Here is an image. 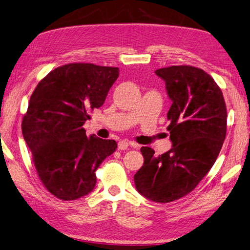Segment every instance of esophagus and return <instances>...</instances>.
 Wrapping results in <instances>:
<instances>
[{"instance_id": "1", "label": "esophagus", "mask_w": 250, "mask_h": 250, "mask_svg": "<svg viewBox=\"0 0 250 250\" xmlns=\"http://www.w3.org/2000/svg\"><path fill=\"white\" fill-rule=\"evenodd\" d=\"M129 146H131L133 148H137L138 145L132 143V142H127V141H120L118 143V149L119 150H125V149H127V147H129Z\"/></svg>"}]
</instances>
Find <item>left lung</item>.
I'll return each mask as SVG.
<instances>
[{"mask_svg":"<svg viewBox=\"0 0 250 250\" xmlns=\"http://www.w3.org/2000/svg\"><path fill=\"white\" fill-rule=\"evenodd\" d=\"M155 74L172 102L167 113L172 147L159 156L142 147L144 165L134 182L147 199L166 204L190 193L215 163L227 131V108L215 81L199 68L171 66Z\"/></svg>","mask_w":250,"mask_h":250,"instance_id":"1","label":"left lung"}]
</instances>
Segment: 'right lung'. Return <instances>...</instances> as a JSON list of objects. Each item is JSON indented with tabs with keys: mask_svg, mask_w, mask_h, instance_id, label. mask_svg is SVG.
<instances>
[{
	"mask_svg": "<svg viewBox=\"0 0 250 250\" xmlns=\"http://www.w3.org/2000/svg\"><path fill=\"white\" fill-rule=\"evenodd\" d=\"M119 69L94 63H68L38 83L22 120V134L44 188L62 200H75L95 188L96 170L115 152L117 143L83 125L103 105Z\"/></svg>",
	"mask_w": 250,
	"mask_h": 250,
	"instance_id": "right-lung-1",
	"label": "right lung"
}]
</instances>
